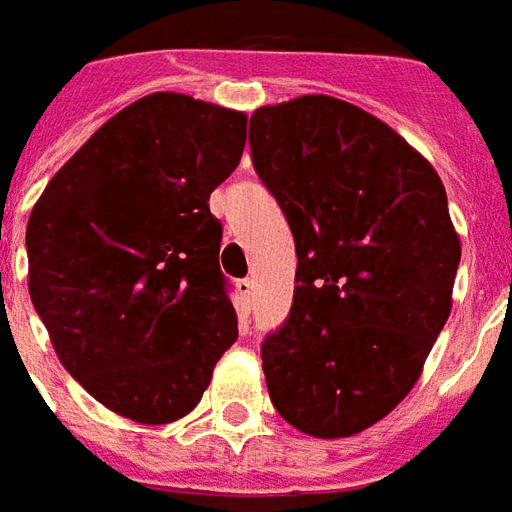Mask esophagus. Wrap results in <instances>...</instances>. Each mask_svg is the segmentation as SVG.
<instances>
[{
    "label": "esophagus",
    "mask_w": 512,
    "mask_h": 512,
    "mask_svg": "<svg viewBox=\"0 0 512 512\" xmlns=\"http://www.w3.org/2000/svg\"><path fill=\"white\" fill-rule=\"evenodd\" d=\"M236 290H238V295H241L244 306L252 304V295H255V282H252V279H238Z\"/></svg>",
    "instance_id": "1"
}]
</instances>
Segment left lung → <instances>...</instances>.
Wrapping results in <instances>:
<instances>
[{
  "instance_id": "obj_1",
  "label": "left lung",
  "mask_w": 512,
  "mask_h": 512,
  "mask_svg": "<svg viewBox=\"0 0 512 512\" xmlns=\"http://www.w3.org/2000/svg\"><path fill=\"white\" fill-rule=\"evenodd\" d=\"M249 146L293 230V309L260 347L276 412L352 437L399 404L448 323L461 241L437 170L352 102L257 108Z\"/></svg>"
}]
</instances>
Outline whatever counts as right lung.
Returning <instances> with one entry per match:
<instances>
[{
	"label": "right lung",
	"instance_id": "obj_1",
	"mask_svg": "<svg viewBox=\"0 0 512 512\" xmlns=\"http://www.w3.org/2000/svg\"><path fill=\"white\" fill-rule=\"evenodd\" d=\"M244 143L246 113L149 94L105 121L34 203L32 304L64 369L116 415L184 418L238 339L208 198Z\"/></svg>",
	"mask_w": 512,
	"mask_h": 512
}]
</instances>
